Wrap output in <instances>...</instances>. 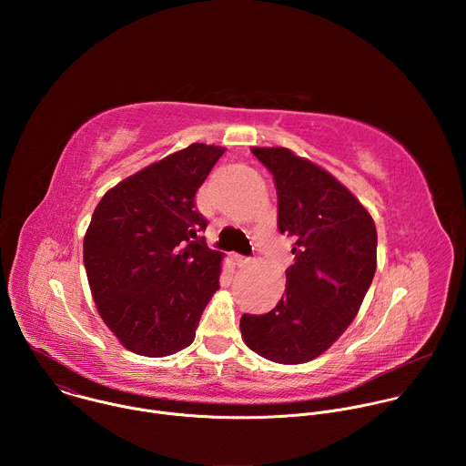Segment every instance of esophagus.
Masks as SVG:
<instances>
[{
	"label": "esophagus",
	"instance_id": "esophagus-1",
	"mask_svg": "<svg viewBox=\"0 0 466 466\" xmlns=\"http://www.w3.org/2000/svg\"><path fill=\"white\" fill-rule=\"evenodd\" d=\"M236 263L239 265V268H245V265L250 263V258H247V256H236Z\"/></svg>",
	"mask_w": 466,
	"mask_h": 466
}]
</instances>
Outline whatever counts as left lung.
Segmentation results:
<instances>
[{
	"label": "left lung",
	"instance_id": "8db88e82",
	"mask_svg": "<svg viewBox=\"0 0 466 466\" xmlns=\"http://www.w3.org/2000/svg\"><path fill=\"white\" fill-rule=\"evenodd\" d=\"M273 173L279 230L293 238L286 293L265 315H243L245 345L265 360L299 365L334 345L376 273L378 234L369 210L334 175L286 147H252Z\"/></svg>",
	"mask_w": 466,
	"mask_h": 466
}]
</instances>
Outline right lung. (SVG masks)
Instances as JSON below:
<instances>
[{
    "mask_svg": "<svg viewBox=\"0 0 466 466\" xmlns=\"http://www.w3.org/2000/svg\"><path fill=\"white\" fill-rule=\"evenodd\" d=\"M223 153L191 144L116 184L94 210L83 245L90 291L130 352L164 358L189 347L219 289L225 254L201 238L208 221L195 193Z\"/></svg>",
    "mask_w": 466,
    "mask_h": 466,
    "instance_id": "1",
    "label": "right lung"
}]
</instances>
